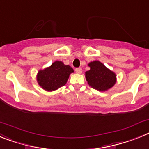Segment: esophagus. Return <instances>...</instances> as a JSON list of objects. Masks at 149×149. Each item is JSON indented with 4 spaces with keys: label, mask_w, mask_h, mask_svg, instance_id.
I'll use <instances>...</instances> for the list:
<instances>
[{
    "label": "esophagus",
    "mask_w": 149,
    "mask_h": 149,
    "mask_svg": "<svg viewBox=\"0 0 149 149\" xmlns=\"http://www.w3.org/2000/svg\"><path fill=\"white\" fill-rule=\"evenodd\" d=\"M75 72H76V73H77V74H81V72H82V68H75Z\"/></svg>",
    "instance_id": "34e87169"
}]
</instances>
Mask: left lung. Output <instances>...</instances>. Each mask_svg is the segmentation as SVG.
Segmentation results:
<instances>
[{
    "label": "left lung",
    "mask_w": 149,
    "mask_h": 149,
    "mask_svg": "<svg viewBox=\"0 0 149 149\" xmlns=\"http://www.w3.org/2000/svg\"><path fill=\"white\" fill-rule=\"evenodd\" d=\"M88 66L90 70L85 72V77L92 88L103 92L114 87L117 81L116 74L114 72L97 60L90 62Z\"/></svg>",
    "instance_id": "left-lung-1"
}]
</instances>
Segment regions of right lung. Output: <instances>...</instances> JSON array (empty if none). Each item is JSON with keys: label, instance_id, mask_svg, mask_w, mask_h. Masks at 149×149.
<instances>
[{"label": "right lung", "instance_id": "right-lung-1", "mask_svg": "<svg viewBox=\"0 0 149 149\" xmlns=\"http://www.w3.org/2000/svg\"><path fill=\"white\" fill-rule=\"evenodd\" d=\"M73 72V68L70 65H66L61 61H56L49 67L39 70L37 81L42 89L51 92L65 85L69 75Z\"/></svg>", "mask_w": 149, "mask_h": 149}]
</instances>
